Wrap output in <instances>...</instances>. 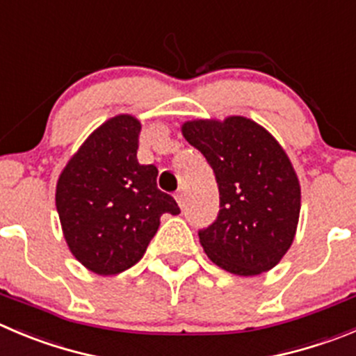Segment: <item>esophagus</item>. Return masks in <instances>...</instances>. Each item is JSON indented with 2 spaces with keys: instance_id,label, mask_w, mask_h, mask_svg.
<instances>
[{
  "instance_id": "obj_1",
  "label": "esophagus",
  "mask_w": 356,
  "mask_h": 356,
  "mask_svg": "<svg viewBox=\"0 0 356 356\" xmlns=\"http://www.w3.org/2000/svg\"><path fill=\"white\" fill-rule=\"evenodd\" d=\"M175 197H176V202H178V204H180V208H184L185 206V194L181 191H178L175 194Z\"/></svg>"
}]
</instances>
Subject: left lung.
Returning <instances> with one entry per match:
<instances>
[{"label": "left lung", "instance_id": "1", "mask_svg": "<svg viewBox=\"0 0 356 356\" xmlns=\"http://www.w3.org/2000/svg\"><path fill=\"white\" fill-rule=\"evenodd\" d=\"M181 134L204 155L218 184V216L199 231L206 255L238 276L273 269L292 246L300 213V184L286 152L241 115L188 120Z\"/></svg>", "mask_w": 356, "mask_h": 356}]
</instances>
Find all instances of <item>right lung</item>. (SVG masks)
I'll return each mask as SVG.
<instances>
[{
    "label": "right lung",
    "instance_id": "1",
    "mask_svg": "<svg viewBox=\"0 0 356 356\" xmlns=\"http://www.w3.org/2000/svg\"><path fill=\"white\" fill-rule=\"evenodd\" d=\"M141 122L115 115L90 133L60 171L56 206L66 245L92 273L113 276L147 252L164 213L180 208L157 188V168L138 162Z\"/></svg>",
    "mask_w": 356,
    "mask_h": 356
}]
</instances>
